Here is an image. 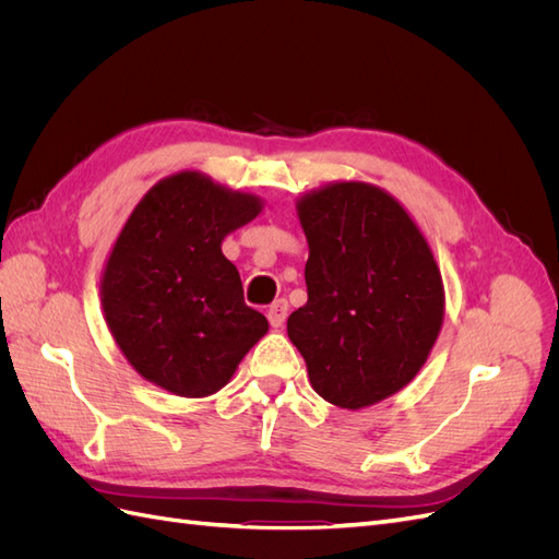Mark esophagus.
Listing matches in <instances>:
<instances>
[{
  "label": "esophagus",
  "mask_w": 559,
  "mask_h": 559,
  "mask_svg": "<svg viewBox=\"0 0 559 559\" xmlns=\"http://www.w3.org/2000/svg\"><path fill=\"white\" fill-rule=\"evenodd\" d=\"M286 314H289V302H286L284 298H277L273 306H270V310H267V321H270V326H275V329H280L284 321H286Z\"/></svg>",
  "instance_id": "1"
}]
</instances>
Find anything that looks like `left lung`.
Masks as SVG:
<instances>
[{
  "label": "left lung",
  "instance_id": "1",
  "mask_svg": "<svg viewBox=\"0 0 559 559\" xmlns=\"http://www.w3.org/2000/svg\"><path fill=\"white\" fill-rule=\"evenodd\" d=\"M296 210L310 247L308 302L286 331L314 392L359 411L425 366L443 326L441 270L411 214L373 183H329Z\"/></svg>",
  "mask_w": 559,
  "mask_h": 559
}]
</instances>
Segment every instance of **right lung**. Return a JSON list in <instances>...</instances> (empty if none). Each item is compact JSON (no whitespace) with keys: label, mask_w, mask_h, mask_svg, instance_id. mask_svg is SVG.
<instances>
[{"label":"right lung","mask_w":559,"mask_h":559,"mask_svg":"<svg viewBox=\"0 0 559 559\" xmlns=\"http://www.w3.org/2000/svg\"><path fill=\"white\" fill-rule=\"evenodd\" d=\"M261 210V198L200 173L160 179L132 210L99 296L118 349L144 380L177 396H210L267 333L222 251L226 235Z\"/></svg>","instance_id":"obj_1"}]
</instances>
